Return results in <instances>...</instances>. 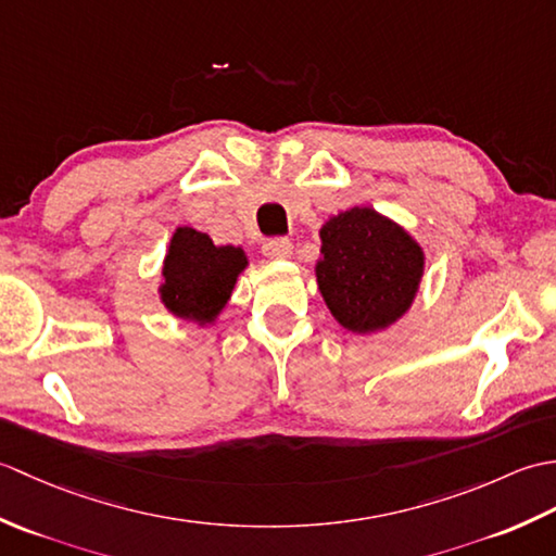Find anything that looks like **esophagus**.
<instances>
[{"instance_id":"esophagus-1","label":"esophagus","mask_w":556,"mask_h":556,"mask_svg":"<svg viewBox=\"0 0 556 556\" xmlns=\"http://www.w3.org/2000/svg\"><path fill=\"white\" fill-rule=\"evenodd\" d=\"M263 253L271 260H287L293 253V243L289 239H281V236H277V239H267L263 243Z\"/></svg>"}]
</instances>
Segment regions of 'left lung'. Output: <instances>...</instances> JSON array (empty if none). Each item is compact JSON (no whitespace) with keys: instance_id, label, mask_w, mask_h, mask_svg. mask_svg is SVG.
Masks as SVG:
<instances>
[{"instance_id":"left-lung-1","label":"left lung","mask_w":556,"mask_h":556,"mask_svg":"<svg viewBox=\"0 0 556 556\" xmlns=\"http://www.w3.org/2000/svg\"><path fill=\"white\" fill-rule=\"evenodd\" d=\"M317 289L334 320L372 334L404 317L425 269L422 248L396 222L372 207H351L320 229Z\"/></svg>"}]
</instances>
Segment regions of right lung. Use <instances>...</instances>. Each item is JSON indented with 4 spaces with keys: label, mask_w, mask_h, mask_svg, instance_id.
<instances>
[{
    "label": "right lung",
    "mask_w": 556,
    "mask_h": 556,
    "mask_svg": "<svg viewBox=\"0 0 556 556\" xmlns=\"http://www.w3.org/2000/svg\"><path fill=\"white\" fill-rule=\"evenodd\" d=\"M245 267L243 248L215 245L207 233L179 227L164 257L160 299L181 320L215 323Z\"/></svg>",
    "instance_id": "obj_1"
}]
</instances>
